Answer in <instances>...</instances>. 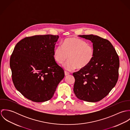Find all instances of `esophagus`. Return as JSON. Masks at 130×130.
I'll return each mask as SVG.
<instances>
[{"label": "esophagus", "instance_id": "obj_1", "mask_svg": "<svg viewBox=\"0 0 130 130\" xmlns=\"http://www.w3.org/2000/svg\"><path fill=\"white\" fill-rule=\"evenodd\" d=\"M64 74H65V75H66V76H67V75H69V74H70V73H69V72H68L65 71V72H64Z\"/></svg>", "mask_w": 130, "mask_h": 130}]
</instances>
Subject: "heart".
<instances>
[{
	"instance_id": "1",
	"label": "heart",
	"mask_w": 130,
	"mask_h": 130,
	"mask_svg": "<svg viewBox=\"0 0 130 130\" xmlns=\"http://www.w3.org/2000/svg\"><path fill=\"white\" fill-rule=\"evenodd\" d=\"M94 56L93 45L76 37L65 39L62 46H56L54 53V59L59 64L63 63L69 58V60L63 65L64 69L68 71L77 68L79 70L85 69L92 61Z\"/></svg>"
}]
</instances>
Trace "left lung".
<instances>
[{
    "label": "left lung",
    "instance_id": "obj_1",
    "mask_svg": "<svg viewBox=\"0 0 130 130\" xmlns=\"http://www.w3.org/2000/svg\"><path fill=\"white\" fill-rule=\"evenodd\" d=\"M79 37L93 42L94 56L86 68L73 73L74 92L79 100L89 102L101 101L116 86L119 77V56L107 39L93 35Z\"/></svg>",
    "mask_w": 130,
    "mask_h": 130
}]
</instances>
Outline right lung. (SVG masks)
Listing matches in <instances>:
<instances>
[{"label":"right lung","mask_w":130,"mask_h":130,"mask_svg":"<svg viewBox=\"0 0 130 130\" xmlns=\"http://www.w3.org/2000/svg\"><path fill=\"white\" fill-rule=\"evenodd\" d=\"M58 38L51 35L26 37L14 48L10 58L12 81L17 90L29 100H50L64 77L63 70L54 57Z\"/></svg>","instance_id":"1"}]
</instances>
